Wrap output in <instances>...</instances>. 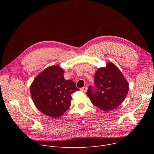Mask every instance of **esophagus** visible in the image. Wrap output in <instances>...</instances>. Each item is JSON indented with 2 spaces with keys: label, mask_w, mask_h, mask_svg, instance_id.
Returning a JSON list of instances; mask_svg holds the SVG:
<instances>
[{
  "label": "esophagus",
  "mask_w": 154,
  "mask_h": 154,
  "mask_svg": "<svg viewBox=\"0 0 154 154\" xmlns=\"http://www.w3.org/2000/svg\"><path fill=\"white\" fill-rule=\"evenodd\" d=\"M87 89H88V88L86 87V86H85V87H83V88H82L80 89V90L82 91H83V92H86V91H87Z\"/></svg>",
  "instance_id": "esophagus-1"
}]
</instances>
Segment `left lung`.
Instances as JSON below:
<instances>
[{
	"label": "left lung",
	"mask_w": 154,
	"mask_h": 154,
	"mask_svg": "<svg viewBox=\"0 0 154 154\" xmlns=\"http://www.w3.org/2000/svg\"><path fill=\"white\" fill-rule=\"evenodd\" d=\"M96 88L88 86L86 93L92 103L102 110L109 112L116 108L124 101L129 90L124 76L113 63L98 68L94 75Z\"/></svg>",
	"instance_id": "left-lung-1"
}]
</instances>
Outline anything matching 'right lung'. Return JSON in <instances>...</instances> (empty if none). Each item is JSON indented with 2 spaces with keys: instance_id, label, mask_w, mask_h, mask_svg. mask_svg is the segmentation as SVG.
Listing matches in <instances>:
<instances>
[{
  "instance_id": "1",
  "label": "right lung",
  "mask_w": 154,
  "mask_h": 154,
  "mask_svg": "<svg viewBox=\"0 0 154 154\" xmlns=\"http://www.w3.org/2000/svg\"><path fill=\"white\" fill-rule=\"evenodd\" d=\"M63 69L58 65L46 68L30 86L33 101L39 110L57 118L66 112L71 103V94L78 91L74 82L64 78Z\"/></svg>"
}]
</instances>
